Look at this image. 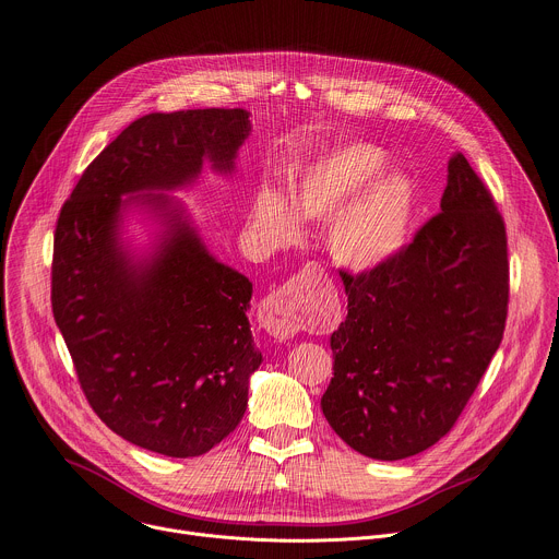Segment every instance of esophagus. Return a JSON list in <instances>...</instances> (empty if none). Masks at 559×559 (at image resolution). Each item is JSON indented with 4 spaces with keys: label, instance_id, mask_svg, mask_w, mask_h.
<instances>
[{
    "label": "esophagus",
    "instance_id": "34e87169",
    "mask_svg": "<svg viewBox=\"0 0 559 559\" xmlns=\"http://www.w3.org/2000/svg\"><path fill=\"white\" fill-rule=\"evenodd\" d=\"M316 277H318V269L309 266L288 286L275 290L264 299L260 307V320L271 335L286 340V337H293L297 331L311 326L316 318V307H313Z\"/></svg>",
    "mask_w": 559,
    "mask_h": 559
}]
</instances>
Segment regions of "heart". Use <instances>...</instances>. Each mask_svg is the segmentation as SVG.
<instances>
[{
	"instance_id": "1",
	"label": "heart",
	"mask_w": 559,
	"mask_h": 559,
	"mask_svg": "<svg viewBox=\"0 0 559 559\" xmlns=\"http://www.w3.org/2000/svg\"><path fill=\"white\" fill-rule=\"evenodd\" d=\"M388 154L371 143H349L316 156L297 171L288 188L290 203L275 190H262L252 203V226L269 246L299 239L302 222L334 217L324 241L333 262L354 273L390 264L405 248L416 188L403 171H381Z\"/></svg>"
}]
</instances>
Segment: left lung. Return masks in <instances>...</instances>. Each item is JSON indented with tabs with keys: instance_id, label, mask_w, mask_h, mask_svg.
<instances>
[{
	"instance_id": "8db88e82",
	"label": "left lung",
	"mask_w": 559,
	"mask_h": 559,
	"mask_svg": "<svg viewBox=\"0 0 559 559\" xmlns=\"http://www.w3.org/2000/svg\"><path fill=\"white\" fill-rule=\"evenodd\" d=\"M347 320L331 333L322 412L356 452L399 461L445 437L503 335L506 228L461 152L441 212L390 264L352 277Z\"/></svg>"
}]
</instances>
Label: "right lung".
I'll return each mask as SVG.
<instances>
[{
  "label": "right lung",
  "mask_w": 559,
  "mask_h": 559,
  "mask_svg": "<svg viewBox=\"0 0 559 559\" xmlns=\"http://www.w3.org/2000/svg\"><path fill=\"white\" fill-rule=\"evenodd\" d=\"M250 130L246 109L143 116L60 212L51 305L80 388L111 432L156 454L222 443L264 360L246 316L252 282L207 250L171 197L203 165L233 177Z\"/></svg>",
  "instance_id": "right-lung-1"
}]
</instances>
